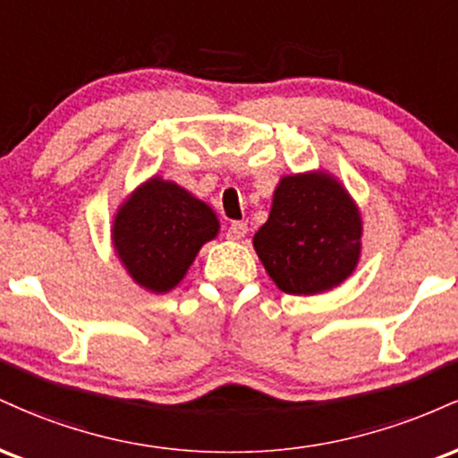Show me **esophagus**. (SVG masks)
I'll return each mask as SVG.
<instances>
[{
    "mask_svg": "<svg viewBox=\"0 0 458 458\" xmlns=\"http://www.w3.org/2000/svg\"><path fill=\"white\" fill-rule=\"evenodd\" d=\"M247 234V224L245 222H233L228 225V239L230 241H241Z\"/></svg>",
    "mask_w": 458,
    "mask_h": 458,
    "instance_id": "34e87169",
    "label": "esophagus"
}]
</instances>
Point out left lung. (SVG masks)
<instances>
[{
  "label": "left lung",
  "instance_id": "left-lung-1",
  "mask_svg": "<svg viewBox=\"0 0 458 458\" xmlns=\"http://www.w3.org/2000/svg\"><path fill=\"white\" fill-rule=\"evenodd\" d=\"M364 222L338 176L323 170L280 178L269 219L254 234V250L280 291L318 295L353 276L361 259Z\"/></svg>",
  "mask_w": 458,
  "mask_h": 458
}]
</instances>
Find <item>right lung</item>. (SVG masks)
<instances>
[{
    "label": "right lung",
    "mask_w": 458,
    "mask_h": 458,
    "mask_svg": "<svg viewBox=\"0 0 458 458\" xmlns=\"http://www.w3.org/2000/svg\"><path fill=\"white\" fill-rule=\"evenodd\" d=\"M109 233L131 280L161 295L185 280L202 245L219 234V219L204 199L155 174L118 204Z\"/></svg>",
    "instance_id": "right-lung-1"
}]
</instances>
